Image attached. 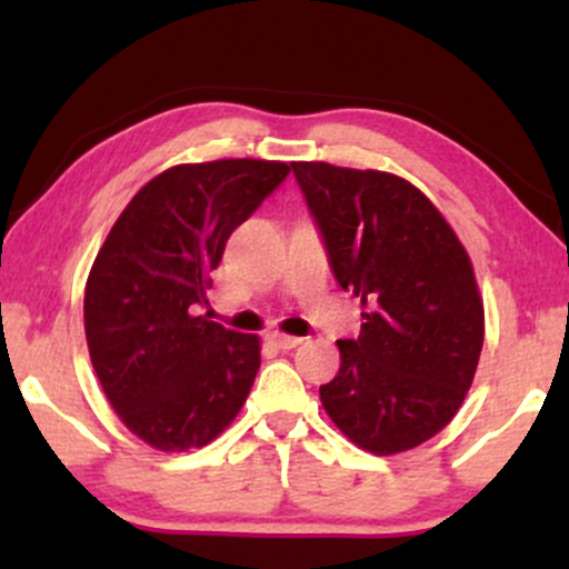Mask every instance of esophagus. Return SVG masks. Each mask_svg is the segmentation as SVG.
<instances>
[{
	"label": "esophagus",
	"instance_id": "obj_1",
	"mask_svg": "<svg viewBox=\"0 0 569 569\" xmlns=\"http://www.w3.org/2000/svg\"><path fill=\"white\" fill-rule=\"evenodd\" d=\"M267 339H270V342L276 345L278 350H291V348H297L299 342H302V339H299V337L283 335V331H270V335H267Z\"/></svg>",
	"mask_w": 569,
	"mask_h": 569
}]
</instances>
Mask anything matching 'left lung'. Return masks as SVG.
<instances>
[{
	"label": "left lung",
	"mask_w": 569,
	"mask_h": 569,
	"mask_svg": "<svg viewBox=\"0 0 569 569\" xmlns=\"http://www.w3.org/2000/svg\"><path fill=\"white\" fill-rule=\"evenodd\" d=\"M337 283L361 299V335L339 339L323 409L352 443L396 455L447 426L471 388L485 305L452 227L409 181L293 162Z\"/></svg>",
	"instance_id": "8db88e82"
}]
</instances>
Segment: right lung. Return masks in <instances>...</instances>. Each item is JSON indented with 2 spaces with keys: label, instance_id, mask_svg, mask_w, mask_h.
I'll use <instances>...</instances> for the list:
<instances>
[{
  "label": "right lung",
  "instance_id": "right-lung-1",
  "mask_svg": "<svg viewBox=\"0 0 569 569\" xmlns=\"http://www.w3.org/2000/svg\"><path fill=\"white\" fill-rule=\"evenodd\" d=\"M289 173L270 160L168 168L136 192L98 251L84 286L90 361L120 420L149 447H206L246 403L259 337L198 307L230 234Z\"/></svg>",
  "mask_w": 569,
  "mask_h": 569
}]
</instances>
